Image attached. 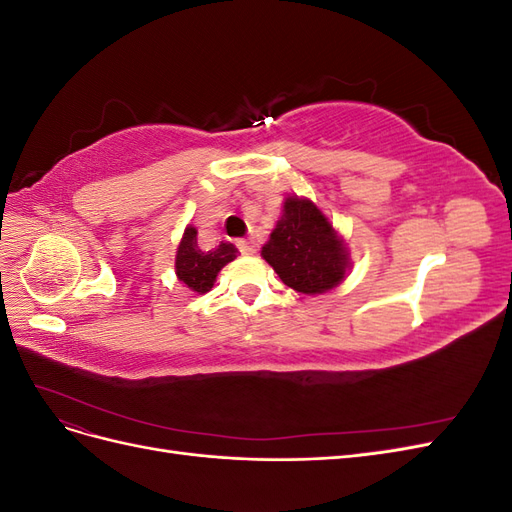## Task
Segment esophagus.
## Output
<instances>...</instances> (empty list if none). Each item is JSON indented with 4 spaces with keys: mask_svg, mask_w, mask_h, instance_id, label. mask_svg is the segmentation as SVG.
I'll return each instance as SVG.
<instances>
[{
    "mask_svg": "<svg viewBox=\"0 0 512 512\" xmlns=\"http://www.w3.org/2000/svg\"><path fill=\"white\" fill-rule=\"evenodd\" d=\"M237 247H239V252H241V254H245V256H252V254L256 252L254 243H252V241H247V239L237 241Z\"/></svg>",
    "mask_w": 512,
    "mask_h": 512,
    "instance_id": "esophagus-1",
    "label": "esophagus"
}]
</instances>
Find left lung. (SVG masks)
Listing matches in <instances>:
<instances>
[{
  "instance_id": "8db88e82",
  "label": "left lung",
  "mask_w": 512,
  "mask_h": 512,
  "mask_svg": "<svg viewBox=\"0 0 512 512\" xmlns=\"http://www.w3.org/2000/svg\"><path fill=\"white\" fill-rule=\"evenodd\" d=\"M265 258L280 280L303 294H322L346 277L350 256L344 239L312 200L288 196L269 241Z\"/></svg>"
}]
</instances>
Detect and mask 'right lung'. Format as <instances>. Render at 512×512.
<instances>
[{
  "label": "right lung",
  "mask_w": 512,
  "mask_h": 512,
  "mask_svg": "<svg viewBox=\"0 0 512 512\" xmlns=\"http://www.w3.org/2000/svg\"><path fill=\"white\" fill-rule=\"evenodd\" d=\"M196 232L198 230L194 226L185 228L181 243L177 247L175 273L179 282L188 286L192 292L205 294L213 288L215 277H218L222 267L237 258L239 250L228 241H220V245L211 247V250H203L198 245Z\"/></svg>",
  "instance_id": "1"
}]
</instances>
